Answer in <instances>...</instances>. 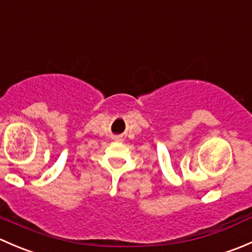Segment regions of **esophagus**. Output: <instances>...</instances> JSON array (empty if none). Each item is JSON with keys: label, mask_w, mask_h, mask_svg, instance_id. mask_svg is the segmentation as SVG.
Returning <instances> with one entry per match:
<instances>
[{"label": "esophagus", "mask_w": 252, "mask_h": 252, "mask_svg": "<svg viewBox=\"0 0 252 252\" xmlns=\"http://www.w3.org/2000/svg\"><path fill=\"white\" fill-rule=\"evenodd\" d=\"M118 140H121V139H119V138H118Z\"/></svg>", "instance_id": "obj_1"}]
</instances>
